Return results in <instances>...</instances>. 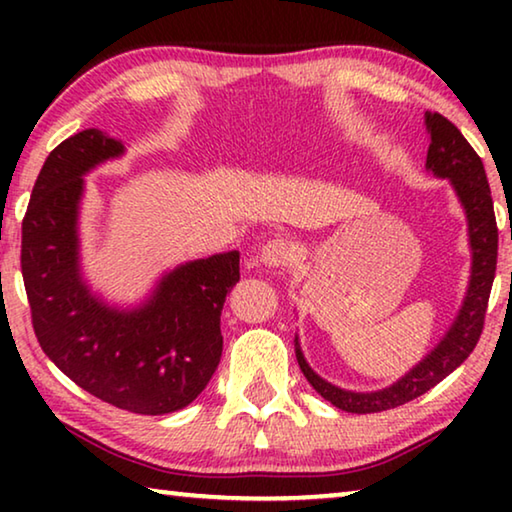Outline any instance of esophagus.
Returning a JSON list of instances; mask_svg holds the SVG:
<instances>
[{
	"instance_id": "esophagus-1",
	"label": "esophagus",
	"mask_w": 512,
	"mask_h": 512,
	"mask_svg": "<svg viewBox=\"0 0 512 512\" xmlns=\"http://www.w3.org/2000/svg\"><path fill=\"white\" fill-rule=\"evenodd\" d=\"M259 259H262V262L266 266H271V268L287 266L291 259H293L291 241L280 239V237L266 241V244L262 246V250H259Z\"/></svg>"
}]
</instances>
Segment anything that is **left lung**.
<instances>
[{
  "label": "left lung",
  "instance_id": "left-lung-1",
  "mask_svg": "<svg viewBox=\"0 0 512 512\" xmlns=\"http://www.w3.org/2000/svg\"><path fill=\"white\" fill-rule=\"evenodd\" d=\"M427 131L431 137L427 151V169L438 178H447L452 183L454 192L461 201L467 216V235H470L472 248V275L470 287H467L463 307L458 311L452 327L447 329L436 348L424 357L418 366L411 368L402 379H397L393 386L381 388L375 393H354L329 384L323 377H318L305 361V354L300 350L296 339V357L300 363L302 375L307 377L318 395H323L327 402H332L336 409L348 413H379L395 409L415 397L431 391L440 384L449 372H454L461 363L470 357V352L479 343L483 332L485 309L492 282L497 271V244L499 230L495 219V207H492L490 185L485 178L483 162L476 151L465 140L463 133L438 112H427Z\"/></svg>",
  "mask_w": 512,
  "mask_h": 512
}]
</instances>
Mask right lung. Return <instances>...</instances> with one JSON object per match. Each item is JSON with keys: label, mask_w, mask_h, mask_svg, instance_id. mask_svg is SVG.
<instances>
[{"label": "right lung", "mask_w": 512, "mask_h": 512, "mask_svg": "<svg viewBox=\"0 0 512 512\" xmlns=\"http://www.w3.org/2000/svg\"><path fill=\"white\" fill-rule=\"evenodd\" d=\"M119 155L124 144L99 128L49 153L22 221L24 289L42 352L74 384L117 409L164 415L192 404L219 366L239 250L180 264L135 309L94 296L79 262L83 176Z\"/></svg>", "instance_id": "right-lung-1"}]
</instances>
